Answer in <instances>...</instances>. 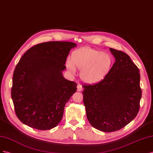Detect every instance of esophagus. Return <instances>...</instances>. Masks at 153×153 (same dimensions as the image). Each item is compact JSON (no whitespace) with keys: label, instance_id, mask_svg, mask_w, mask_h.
<instances>
[{"label":"esophagus","instance_id":"1","mask_svg":"<svg viewBox=\"0 0 153 153\" xmlns=\"http://www.w3.org/2000/svg\"><path fill=\"white\" fill-rule=\"evenodd\" d=\"M77 91H81L82 90V87L81 85H80V84H78L77 85Z\"/></svg>","mask_w":153,"mask_h":153}]
</instances>
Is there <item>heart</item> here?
I'll list each match as a JSON object with an SVG mask.
<instances>
[{
    "label": "heart",
    "mask_w": 153,
    "mask_h": 153,
    "mask_svg": "<svg viewBox=\"0 0 153 153\" xmlns=\"http://www.w3.org/2000/svg\"><path fill=\"white\" fill-rule=\"evenodd\" d=\"M113 64L111 56L90 47H82L74 51L71 59L67 61L69 71L75 73L76 68L81 70V79L89 84L101 81L105 77Z\"/></svg>",
    "instance_id": "obj_1"
}]
</instances>
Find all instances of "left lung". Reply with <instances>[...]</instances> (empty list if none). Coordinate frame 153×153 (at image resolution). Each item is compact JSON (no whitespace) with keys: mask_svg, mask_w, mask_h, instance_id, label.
<instances>
[{"mask_svg":"<svg viewBox=\"0 0 153 153\" xmlns=\"http://www.w3.org/2000/svg\"><path fill=\"white\" fill-rule=\"evenodd\" d=\"M115 62L104 79L83 85L86 117L94 128L104 132L123 128L137 115L142 90L139 70L125 52L110 48Z\"/></svg>","mask_w":153,"mask_h":153,"instance_id":"1","label":"left lung"}]
</instances>
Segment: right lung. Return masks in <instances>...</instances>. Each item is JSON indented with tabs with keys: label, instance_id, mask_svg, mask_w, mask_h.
I'll list each match as a JSON object with an SVG mask.
<instances>
[{
	"label": "right lung",
	"instance_id": "obj_1",
	"mask_svg": "<svg viewBox=\"0 0 153 153\" xmlns=\"http://www.w3.org/2000/svg\"><path fill=\"white\" fill-rule=\"evenodd\" d=\"M70 42H48L30 47L13 76L11 97L18 119L29 127L51 129L62 120L64 107L77 90L62 71L72 48Z\"/></svg>",
	"mask_w": 153,
	"mask_h": 153
}]
</instances>
